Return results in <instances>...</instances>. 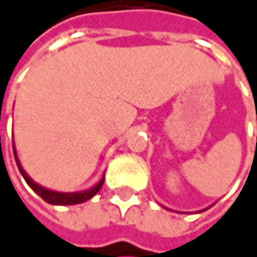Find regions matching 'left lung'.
Returning <instances> with one entry per match:
<instances>
[{
  "mask_svg": "<svg viewBox=\"0 0 257 257\" xmlns=\"http://www.w3.org/2000/svg\"><path fill=\"white\" fill-rule=\"evenodd\" d=\"M204 210H206V209H204Z\"/></svg>",
  "mask_w": 257,
  "mask_h": 257,
  "instance_id": "1",
  "label": "left lung"
}]
</instances>
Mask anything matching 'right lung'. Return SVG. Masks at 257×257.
<instances>
[{
	"mask_svg": "<svg viewBox=\"0 0 257 257\" xmlns=\"http://www.w3.org/2000/svg\"><path fill=\"white\" fill-rule=\"evenodd\" d=\"M13 155H15V160H16V164H18V169H20L21 175L24 177L26 183L33 189V192H36L45 203L48 204H53V206H73V204H80V203H85L89 198H93L103 186V181H105V175L100 178V181L97 184H94L93 187H89L86 190H80V192H56V190H51V189H47L38 183H35L29 174L24 171V168L21 166V161L18 158V154H16V148L13 145Z\"/></svg>",
	"mask_w": 257,
	"mask_h": 257,
	"instance_id": "obj_1",
	"label": "right lung"
}]
</instances>
